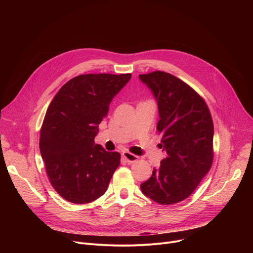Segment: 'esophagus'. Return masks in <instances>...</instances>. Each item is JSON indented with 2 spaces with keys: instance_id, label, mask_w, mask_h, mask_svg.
Segmentation results:
<instances>
[{
  "instance_id": "obj_1",
  "label": "esophagus",
  "mask_w": 253,
  "mask_h": 253,
  "mask_svg": "<svg viewBox=\"0 0 253 253\" xmlns=\"http://www.w3.org/2000/svg\"><path fill=\"white\" fill-rule=\"evenodd\" d=\"M122 156H123V158L125 159V160H126L129 164L133 163V162H135V161L138 160V157H137L136 155H133V154H131V153H129V152H123Z\"/></svg>"
}]
</instances>
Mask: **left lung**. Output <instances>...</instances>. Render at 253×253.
Returning a JSON list of instances; mask_svg holds the SVG:
<instances>
[{"label": "left lung", "mask_w": 253, "mask_h": 253, "mask_svg": "<svg viewBox=\"0 0 253 253\" xmlns=\"http://www.w3.org/2000/svg\"><path fill=\"white\" fill-rule=\"evenodd\" d=\"M158 103L157 130L163 134L160 147L166 158L141 192L161 205L187 199L213 162V122L205 100L180 79L164 72L139 75Z\"/></svg>", "instance_id": "obj_1"}]
</instances>
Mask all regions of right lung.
I'll use <instances>...</instances> for the list:
<instances>
[{
  "label": "right lung",
  "mask_w": 253,
  "mask_h": 253,
  "mask_svg": "<svg viewBox=\"0 0 253 253\" xmlns=\"http://www.w3.org/2000/svg\"><path fill=\"white\" fill-rule=\"evenodd\" d=\"M131 74H86L66 82L48 106L40 152L50 183L66 201L90 203L101 197L121 155L95 144L98 125Z\"/></svg>",
  "instance_id": "add662e5"
}]
</instances>
